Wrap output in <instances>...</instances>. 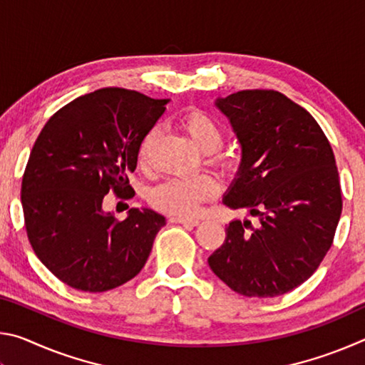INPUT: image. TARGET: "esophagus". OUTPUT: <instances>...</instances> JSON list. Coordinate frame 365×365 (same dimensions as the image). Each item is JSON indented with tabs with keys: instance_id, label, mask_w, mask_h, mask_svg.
<instances>
[{
	"instance_id": "34e87169",
	"label": "esophagus",
	"mask_w": 365,
	"mask_h": 365,
	"mask_svg": "<svg viewBox=\"0 0 365 365\" xmlns=\"http://www.w3.org/2000/svg\"><path fill=\"white\" fill-rule=\"evenodd\" d=\"M172 224H183V225H200V219H190V217H180V215H174V217H170Z\"/></svg>"
}]
</instances>
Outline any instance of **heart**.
<instances>
[{
	"label": "heart",
	"mask_w": 365,
	"mask_h": 365,
	"mask_svg": "<svg viewBox=\"0 0 365 365\" xmlns=\"http://www.w3.org/2000/svg\"><path fill=\"white\" fill-rule=\"evenodd\" d=\"M180 127L191 143L202 154H212L224 143V128L220 123L209 115L205 110H188L182 115ZM156 128H151L141 140L138 148V159L141 164L148 160V150L156 137ZM209 163L222 170L232 165V160L225 156H215L209 159ZM217 183L207 175H196L190 178H170L159 183L151 190L150 202L159 211L191 215L197 211L202 201L211 200L217 193Z\"/></svg>",
	"instance_id": "heart-1"
}]
</instances>
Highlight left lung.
I'll list each match as a JSON object with an SVG mask.
<instances>
[{
  "label": "left lung",
  "instance_id": "8db88e82",
  "mask_svg": "<svg viewBox=\"0 0 365 365\" xmlns=\"http://www.w3.org/2000/svg\"><path fill=\"white\" fill-rule=\"evenodd\" d=\"M215 108L242 146L222 202L257 215L259 225L232 220L209 267L243 296L285 294L316 272L335 237L343 202L331 146L316 119L279 91H237Z\"/></svg>",
  "mask_w": 365,
  "mask_h": 365
}]
</instances>
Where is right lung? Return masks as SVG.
I'll return each instance as SVG.
<instances>
[{"label": "right lung", "mask_w": 365, "mask_h": 365, "mask_svg": "<svg viewBox=\"0 0 365 365\" xmlns=\"http://www.w3.org/2000/svg\"><path fill=\"white\" fill-rule=\"evenodd\" d=\"M169 100L101 88L78 96L49 119L22 178L30 245L45 267L76 289L101 293L140 274L163 214L132 207L125 220L103 209L104 195H135L128 174L138 148Z\"/></svg>", "instance_id": "1"}]
</instances>
